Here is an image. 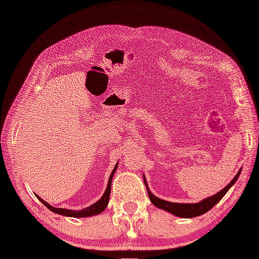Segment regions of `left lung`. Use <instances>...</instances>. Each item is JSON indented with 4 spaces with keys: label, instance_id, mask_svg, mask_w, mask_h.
I'll return each instance as SVG.
<instances>
[{
    "label": "left lung",
    "instance_id": "obj_1",
    "mask_svg": "<svg viewBox=\"0 0 259 259\" xmlns=\"http://www.w3.org/2000/svg\"><path fill=\"white\" fill-rule=\"evenodd\" d=\"M241 170H242V168L239 169L238 174L233 177V179L224 188V189H222L216 194L211 195V197L203 199L201 202H198V203H174V202H168L165 200H162L158 197H155V195L150 191V189H149L145 175H144V182H145V185L147 188L149 199H150L151 203L154 206H156L160 209L166 210V211H168V213L173 214L175 216H178V217L193 218V217L200 216L202 214H205L206 211H208L211 207H214L217 203L224 198V195L228 192V190L234 185V183L237 182L240 174H241Z\"/></svg>",
    "mask_w": 259,
    "mask_h": 259
}]
</instances>
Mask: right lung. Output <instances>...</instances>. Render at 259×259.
<instances>
[{"label": "right lung", "mask_w": 259, "mask_h": 259, "mask_svg": "<svg viewBox=\"0 0 259 259\" xmlns=\"http://www.w3.org/2000/svg\"><path fill=\"white\" fill-rule=\"evenodd\" d=\"M117 164H119V162H116L115 166L112 170V173L110 174V177H109L108 185H107L105 193L103 194V197H101L96 203H94L93 205H91L89 207H85V208L80 209V210H73V209H67V208H57V207H54L51 204H49L48 202L44 201L43 199H41L40 197H38V195H36V198L40 200L50 210H52L53 213H56V214H59V215H64V216H67V217H74V218H82V217H90V216H94V215H98L100 213H103L105 208L107 207L108 203H109V199H110V192H111V182H112V177H113L115 170L117 168Z\"/></svg>", "instance_id": "obj_1"}]
</instances>
